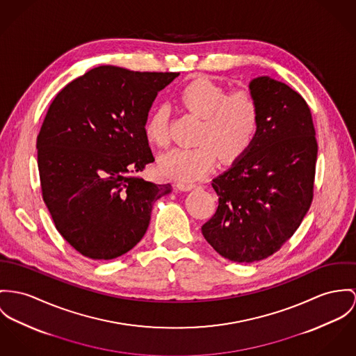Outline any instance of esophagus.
Masks as SVG:
<instances>
[{"label": "esophagus", "instance_id": "esophagus-1", "mask_svg": "<svg viewBox=\"0 0 356 356\" xmlns=\"http://www.w3.org/2000/svg\"><path fill=\"white\" fill-rule=\"evenodd\" d=\"M195 187H196V184H193V183H179L177 184V188L180 191H191L192 188H195Z\"/></svg>", "mask_w": 356, "mask_h": 356}]
</instances>
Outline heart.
I'll return each instance as SVG.
<instances>
[{"label": "heart", "mask_w": 356, "mask_h": 356, "mask_svg": "<svg viewBox=\"0 0 356 356\" xmlns=\"http://www.w3.org/2000/svg\"><path fill=\"white\" fill-rule=\"evenodd\" d=\"M184 108L202 118L193 147H177L160 159L161 172L180 181L197 180L218 161L230 164L245 156L261 127V103L250 89L229 92L207 77L187 83L179 95ZM145 137L156 147L169 143L164 107L153 111L145 124Z\"/></svg>", "instance_id": "obj_1"}]
</instances>
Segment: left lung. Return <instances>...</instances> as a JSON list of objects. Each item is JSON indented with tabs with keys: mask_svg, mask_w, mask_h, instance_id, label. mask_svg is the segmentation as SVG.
Returning a JSON list of instances; mask_svg holds the SVG:
<instances>
[{
	"mask_svg": "<svg viewBox=\"0 0 356 356\" xmlns=\"http://www.w3.org/2000/svg\"><path fill=\"white\" fill-rule=\"evenodd\" d=\"M249 89L261 103L250 150L211 181L218 207L202 226L206 241L236 263L274 254L296 233L314 192L317 140L301 95L267 76Z\"/></svg>",
	"mask_w": 356,
	"mask_h": 356,
	"instance_id": "obj_1",
	"label": "left lung"
}]
</instances>
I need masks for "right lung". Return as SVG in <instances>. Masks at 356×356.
Returning a JSON list of instances; mask_svg holds the SVG:
<instances>
[{
    "instance_id": "right-lung-1",
    "label": "right lung",
    "mask_w": 356,
    "mask_h": 356,
    "mask_svg": "<svg viewBox=\"0 0 356 356\" xmlns=\"http://www.w3.org/2000/svg\"><path fill=\"white\" fill-rule=\"evenodd\" d=\"M177 76L99 66L69 82L47 111L36 140L42 196L82 256L111 260L133 249L154 202L170 192L139 173L154 161L147 113Z\"/></svg>"
}]
</instances>
